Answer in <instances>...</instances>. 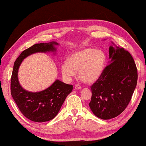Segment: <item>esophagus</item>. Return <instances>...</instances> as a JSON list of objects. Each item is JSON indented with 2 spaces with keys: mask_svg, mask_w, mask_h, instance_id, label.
<instances>
[{
  "mask_svg": "<svg viewBox=\"0 0 146 146\" xmlns=\"http://www.w3.org/2000/svg\"><path fill=\"white\" fill-rule=\"evenodd\" d=\"M81 86H79V85H76L75 86V90H81Z\"/></svg>",
  "mask_w": 146,
  "mask_h": 146,
  "instance_id": "34e87169",
  "label": "esophagus"
}]
</instances>
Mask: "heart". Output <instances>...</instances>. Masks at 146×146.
Instances as JSON below:
<instances>
[{
    "label": "heart",
    "instance_id": "1",
    "mask_svg": "<svg viewBox=\"0 0 146 146\" xmlns=\"http://www.w3.org/2000/svg\"><path fill=\"white\" fill-rule=\"evenodd\" d=\"M106 57L102 50L93 48H80L71 53L61 65V73L65 81H70L78 71L82 81L91 84L97 81L103 74Z\"/></svg>",
    "mask_w": 146,
    "mask_h": 146
}]
</instances>
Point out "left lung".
I'll return each instance as SVG.
<instances>
[{"instance_id": "obj_1", "label": "left lung", "mask_w": 146, "mask_h": 146, "mask_svg": "<svg viewBox=\"0 0 146 146\" xmlns=\"http://www.w3.org/2000/svg\"><path fill=\"white\" fill-rule=\"evenodd\" d=\"M111 43L113 45L109 47V65L91 86L89 104L93 114L103 120L113 118L125 110L137 81V70L132 55Z\"/></svg>"}]
</instances>
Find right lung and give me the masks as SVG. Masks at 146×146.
Masks as SVG:
<instances>
[{
  "mask_svg": "<svg viewBox=\"0 0 146 146\" xmlns=\"http://www.w3.org/2000/svg\"><path fill=\"white\" fill-rule=\"evenodd\" d=\"M59 45L56 41L37 43L21 53L15 61L11 80V93L24 116L36 122H44L54 118L60 111L65 98L72 91L73 86L56 79L45 90L31 92L24 89L19 82L18 70L25 58L36 53L53 52Z\"/></svg>",
  "mask_w": 146,
  "mask_h": 146,
  "instance_id": "obj_1",
  "label": "right lung"
}]
</instances>
